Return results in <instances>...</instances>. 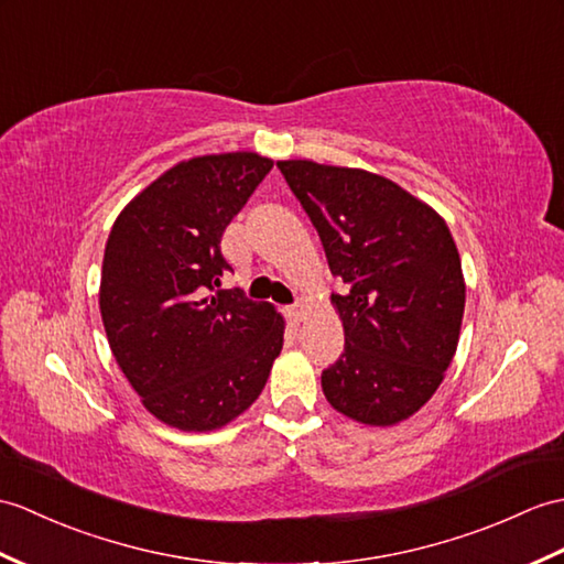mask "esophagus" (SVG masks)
I'll return each mask as SVG.
<instances>
[{"mask_svg": "<svg viewBox=\"0 0 564 564\" xmlns=\"http://www.w3.org/2000/svg\"><path fill=\"white\" fill-rule=\"evenodd\" d=\"M288 317H291L295 324L303 322L307 317V303H305V300H297L293 307H288Z\"/></svg>", "mask_w": 564, "mask_h": 564, "instance_id": "esophagus-1", "label": "esophagus"}]
</instances>
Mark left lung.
I'll return each mask as SVG.
<instances>
[{"instance_id":"1","label":"left lung","mask_w":564,"mask_h":564,"mask_svg":"<svg viewBox=\"0 0 564 564\" xmlns=\"http://www.w3.org/2000/svg\"><path fill=\"white\" fill-rule=\"evenodd\" d=\"M317 228L344 322L324 397L365 425H397L430 401L462 332L466 285L447 223L397 182L360 167L279 161Z\"/></svg>"}]
</instances>
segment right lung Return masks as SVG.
I'll return each mask as SVG.
<instances>
[{"label":"right lung","mask_w":564,"mask_h":564,"mask_svg":"<svg viewBox=\"0 0 564 564\" xmlns=\"http://www.w3.org/2000/svg\"><path fill=\"white\" fill-rule=\"evenodd\" d=\"M271 159L238 151L170 167L117 216L105 245L100 314L112 356L147 411L206 432L250 409L283 348L285 322L240 288L220 238Z\"/></svg>","instance_id":"obj_1"}]
</instances>
